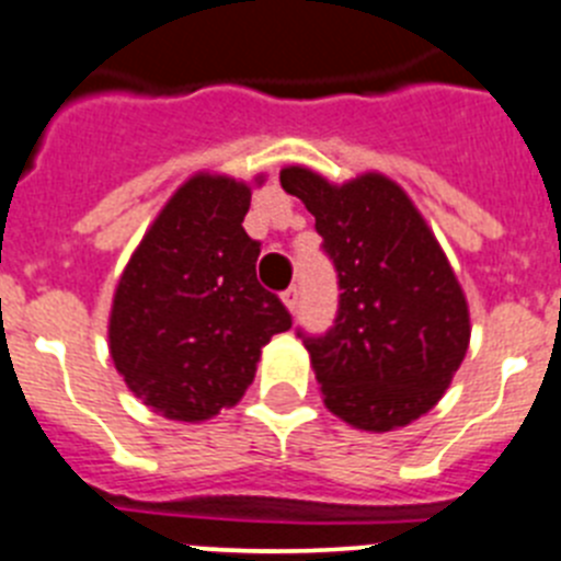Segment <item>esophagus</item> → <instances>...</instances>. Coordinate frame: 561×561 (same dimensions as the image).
I'll return each instance as SVG.
<instances>
[{"label": "esophagus", "mask_w": 561, "mask_h": 561, "mask_svg": "<svg viewBox=\"0 0 561 561\" xmlns=\"http://www.w3.org/2000/svg\"><path fill=\"white\" fill-rule=\"evenodd\" d=\"M282 305L290 312H296V307H299V290H296V287H287V290L282 293Z\"/></svg>", "instance_id": "1"}]
</instances>
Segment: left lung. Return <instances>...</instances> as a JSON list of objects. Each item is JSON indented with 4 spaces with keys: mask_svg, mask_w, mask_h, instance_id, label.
<instances>
[{
    "mask_svg": "<svg viewBox=\"0 0 561 561\" xmlns=\"http://www.w3.org/2000/svg\"><path fill=\"white\" fill-rule=\"evenodd\" d=\"M279 181L316 218L337 271L335 327L305 341L324 405L366 433L411 425L442 400L469 346L467 296L450 260L388 175L332 184L290 164Z\"/></svg>",
    "mask_w": 561,
    "mask_h": 561,
    "instance_id": "left-lung-1",
    "label": "left lung"
}]
</instances>
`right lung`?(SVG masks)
<instances>
[{
	"label": "right lung",
	"instance_id": "obj_1",
	"mask_svg": "<svg viewBox=\"0 0 561 561\" xmlns=\"http://www.w3.org/2000/svg\"><path fill=\"white\" fill-rule=\"evenodd\" d=\"M265 175H256L260 186ZM251 184L195 173L161 206L114 290L108 352L150 411L206 422L243 400L290 312L256 282Z\"/></svg>",
	"mask_w": 561,
	"mask_h": 561
}]
</instances>
